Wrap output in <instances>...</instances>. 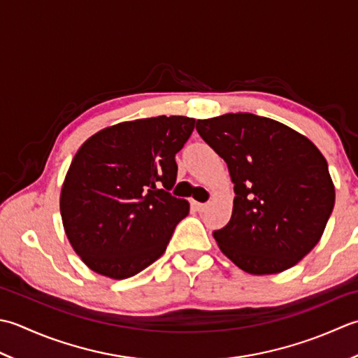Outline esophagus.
Masks as SVG:
<instances>
[{
    "mask_svg": "<svg viewBox=\"0 0 358 358\" xmlns=\"http://www.w3.org/2000/svg\"><path fill=\"white\" fill-rule=\"evenodd\" d=\"M192 206H193L196 210H198V211H203V210L207 208V203H201V202H196V201L192 202Z\"/></svg>",
    "mask_w": 358,
    "mask_h": 358,
    "instance_id": "1",
    "label": "esophagus"
}]
</instances>
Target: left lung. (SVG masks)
Here are the masks:
<instances>
[{"label":"left lung","mask_w":358,"mask_h":358,"mask_svg":"<svg viewBox=\"0 0 358 358\" xmlns=\"http://www.w3.org/2000/svg\"><path fill=\"white\" fill-rule=\"evenodd\" d=\"M229 166L233 213L213 236L244 272L271 275L303 259L322 238L335 203L324 156L308 137L250 113L196 122Z\"/></svg>","instance_id":"8db88e82"}]
</instances>
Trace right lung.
Segmentation results:
<instances>
[{"instance_id": "right-lung-1", "label": "right lung", "mask_w": 358, "mask_h": 358, "mask_svg": "<svg viewBox=\"0 0 358 358\" xmlns=\"http://www.w3.org/2000/svg\"><path fill=\"white\" fill-rule=\"evenodd\" d=\"M193 129L194 119L159 115L101 129L80 147L60 211L71 245L91 271L125 280L162 257L189 211L170 189L174 157Z\"/></svg>"}]
</instances>
